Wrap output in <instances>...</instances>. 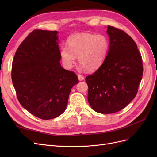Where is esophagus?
<instances>
[{
    "instance_id": "34e87169",
    "label": "esophagus",
    "mask_w": 157,
    "mask_h": 157,
    "mask_svg": "<svg viewBox=\"0 0 157 157\" xmlns=\"http://www.w3.org/2000/svg\"><path fill=\"white\" fill-rule=\"evenodd\" d=\"M78 80H80V81H82V80H83L84 79V77L81 75H78Z\"/></svg>"
}]
</instances>
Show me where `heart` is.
<instances>
[{"instance_id": "b5f03b06", "label": "heart", "mask_w": 157, "mask_h": 157, "mask_svg": "<svg viewBox=\"0 0 157 157\" xmlns=\"http://www.w3.org/2000/svg\"><path fill=\"white\" fill-rule=\"evenodd\" d=\"M67 46H62L59 54L65 67L71 69L75 63L76 57L81 67L93 71L101 67L109 50V42L102 34L80 33L71 35L67 40Z\"/></svg>"}]
</instances>
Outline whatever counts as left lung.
<instances>
[{"label": "left lung", "mask_w": 157, "mask_h": 157, "mask_svg": "<svg viewBox=\"0 0 157 157\" xmlns=\"http://www.w3.org/2000/svg\"><path fill=\"white\" fill-rule=\"evenodd\" d=\"M109 50L105 61L86 78L88 100L102 114L122 110L136 96L143 75L142 58L134 40L127 33L107 26Z\"/></svg>", "instance_id": "1"}]
</instances>
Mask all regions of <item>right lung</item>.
<instances>
[{"mask_svg":"<svg viewBox=\"0 0 157 157\" xmlns=\"http://www.w3.org/2000/svg\"><path fill=\"white\" fill-rule=\"evenodd\" d=\"M58 32L34 30L14 56L12 80L22 107L34 116L49 120L66 109L77 76L60 64Z\"/></svg>","mask_w":157,"mask_h":157,"instance_id":"right-lung-1","label":"right lung"}]
</instances>
